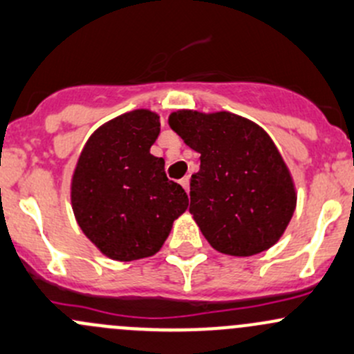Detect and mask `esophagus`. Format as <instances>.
<instances>
[{
  "instance_id": "esophagus-1",
  "label": "esophagus",
  "mask_w": 354,
  "mask_h": 354,
  "mask_svg": "<svg viewBox=\"0 0 354 354\" xmlns=\"http://www.w3.org/2000/svg\"><path fill=\"white\" fill-rule=\"evenodd\" d=\"M180 183H181V187H183L188 192V189H189V176H185L183 180L180 181Z\"/></svg>"
}]
</instances>
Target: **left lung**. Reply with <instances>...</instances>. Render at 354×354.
Masks as SVG:
<instances>
[{"label": "left lung", "instance_id": "1", "mask_svg": "<svg viewBox=\"0 0 354 354\" xmlns=\"http://www.w3.org/2000/svg\"><path fill=\"white\" fill-rule=\"evenodd\" d=\"M167 124L200 154L189 214L208 244L237 258L277 244L295 212L297 189L266 130L230 111L176 110Z\"/></svg>", "mask_w": 354, "mask_h": 354}]
</instances>
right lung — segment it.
Returning a JSON list of instances; mask_svg holds the SVG:
<instances>
[{
	"label": "right lung",
	"mask_w": 354,
	"mask_h": 354,
	"mask_svg": "<svg viewBox=\"0 0 354 354\" xmlns=\"http://www.w3.org/2000/svg\"><path fill=\"white\" fill-rule=\"evenodd\" d=\"M161 130L156 111L139 109L100 125L84 144L71 205L84 236L115 261H136L162 248L188 195L151 154Z\"/></svg>",
	"instance_id": "right-lung-1"
}]
</instances>
